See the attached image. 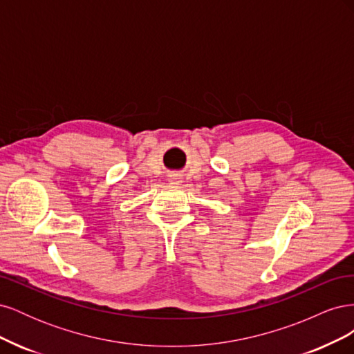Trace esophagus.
<instances>
[{
	"label": "esophagus",
	"mask_w": 354,
	"mask_h": 354,
	"mask_svg": "<svg viewBox=\"0 0 354 354\" xmlns=\"http://www.w3.org/2000/svg\"><path fill=\"white\" fill-rule=\"evenodd\" d=\"M169 181L173 185H180L181 183V178L178 176H169Z\"/></svg>",
	"instance_id": "34e87169"
}]
</instances>
